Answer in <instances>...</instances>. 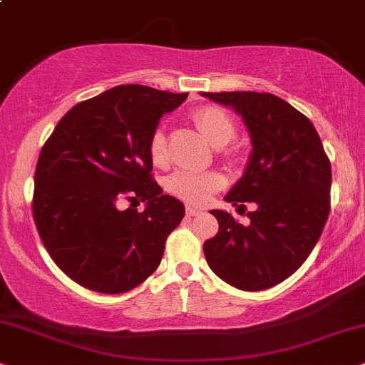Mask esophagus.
I'll list each match as a JSON object with an SVG mask.
<instances>
[{"label": "esophagus", "instance_id": "obj_1", "mask_svg": "<svg viewBox=\"0 0 365 365\" xmlns=\"http://www.w3.org/2000/svg\"><path fill=\"white\" fill-rule=\"evenodd\" d=\"M200 214H204V212H202V209H197V207H190V205L187 207V215L188 217H197V215H200Z\"/></svg>", "mask_w": 365, "mask_h": 365}]
</instances>
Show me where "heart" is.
I'll return each mask as SVG.
<instances>
[{"label":"heart","mask_w":365,"mask_h":365,"mask_svg":"<svg viewBox=\"0 0 365 365\" xmlns=\"http://www.w3.org/2000/svg\"><path fill=\"white\" fill-rule=\"evenodd\" d=\"M193 123L198 131L207 138V141L214 146H224L236 136V124L229 118V114L220 108L205 106L193 113ZM150 158L155 167H167L168 165V146L167 136L163 129H156L150 138L148 145ZM225 180L217 172L193 173L177 172L168 180V190L180 200L190 205H204L212 197V193L224 187Z\"/></svg>","instance_id":"1"}]
</instances>
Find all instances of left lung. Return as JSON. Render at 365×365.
I'll return each mask as SVG.
<instances>
[{
    "mask_svg": "<svg viewBox=\"0 0 365 365\" xmlns=\"http://www.w3.org/2000/svg\"><path fill=\"white\" fill-rule=\"evenodd\" d=\"M232 108L246 124L252 153L246 172L225 195L244 207L251 224L210 210L219 232L205 241L210 269L234 288L261 292L289 278L315 247L330 212L331 168L315 126L269 92H202Z\"/></svg>",
    "mask_w": 365,
    "mask_h": 365,
    "instance_id": "left-lung-1",
    "label": "left lung"
}]
</instances>
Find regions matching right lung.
Wrapping results in <instances>:
<instances>
[{"mask_svg":"<svg viewBox=\"0 0 365 365\" xmlns=\"http://www.w3.org/2000/svg\"><path fill=\"white\" fill-rule=\"evenodd\" d=\"M188 94L118 86L76 104L40 151L34 219L68 278L106 294L126 293L155 273L185 207L151 177L150 138ZM132 202L128 210L118 207ZM146 201L143 212L135 207Z\"/></svg>","mask_w":365,"mask_h":365,"instance_id":"right-lung-1","label":"right lung"}]
</instances>
